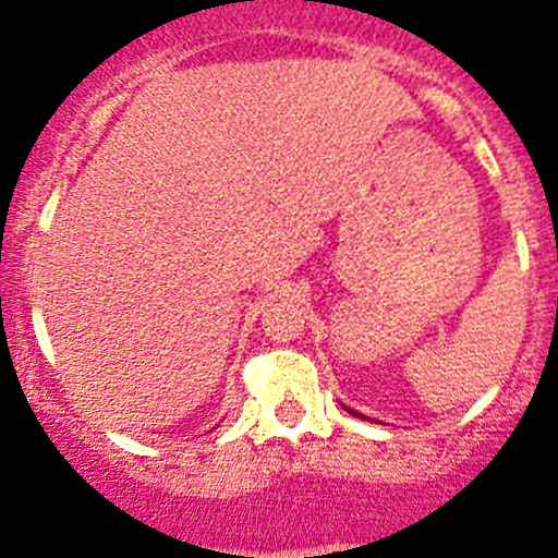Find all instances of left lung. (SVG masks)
I'll list each match as a JSON object with an SVG mask.
<instances>
[{"label": "left lung", "instance_id": "left-lung-1", "mask_svg": "<svg viewBox=\"0 0 558 558\" xmlns=\"http://www.w3.org/2000/svg\"><path fill=\"white\" fill-rule=\"evenodd\" d=\"M345 410H348V413H351V415H359V418H364V415L356 413V410H351V408H345Z\"/></svg>", "mask_w": 558, "mask_h": 558}]
</instances>
